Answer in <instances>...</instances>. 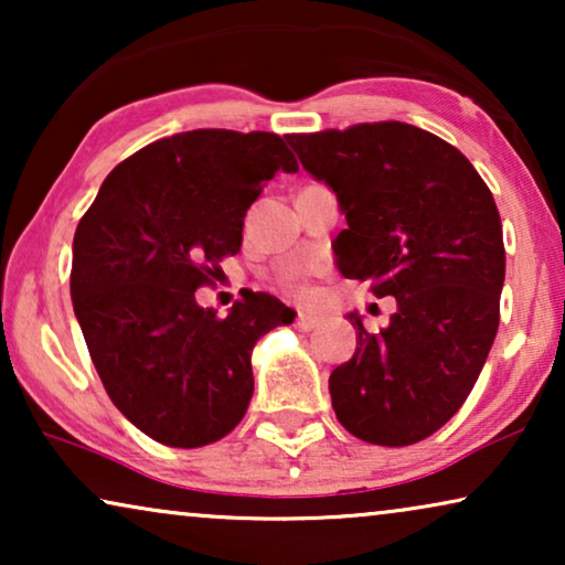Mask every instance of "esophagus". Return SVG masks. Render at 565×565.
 I'll return each mask as SVG.
<instances>
[{
  "label": "esophagus",
  "instance_id": "1",
  "mask_svg": "<svg viewBox=\"0 0 565 565\" xmlns=\"http://www.w3.org/2000/svg\"><path fill=\"white\" fill-rule=\"evenodd\" d=\"M319 323H321L319 316H311V313H303V311H300L298 319H296V327L300 331H313L316 327H319Z\"/></svg>",
  "mask_w": 565,
  "mask_h": 565
}]
</instances>
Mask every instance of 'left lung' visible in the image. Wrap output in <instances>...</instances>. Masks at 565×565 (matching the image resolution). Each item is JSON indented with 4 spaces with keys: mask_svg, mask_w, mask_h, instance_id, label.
Masks as SVG:
<instances>
[{
    "mask_svg": "<svg viewBox=\"0 0 565 565\" xmlns=\"http://www.w3.org/2000/svg\"><path fill=\"white\" fill-rule=\"evenodd\" d=\"M300 164L339 200L337 269L396 298L329 377L350 435L404 447L437 431L478 381L499 329L504 238L491 190L462 153L408 122L288 136Z\"/></svg>",
    "mask_w": 565,
    "mask_h": 565,
    "instance_id": "8db88e82",
    "label": "left lung"
}]
</instances>
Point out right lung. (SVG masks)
I'll list each match as a JSON object with an SVG mask.
<instances>
[{
  "instance_id": "1",
  "label": "right lung",
  "mask_w": 565,
  "mask_h": 565,
  "mask_svg": "<svg viewBox=\"0 0 565 565\" xmlns=\"http://www.w3.org/2000/svg\"><path fill=\"white\" fill-rule=\"evenodd\" d=\"M298 161L275 134L188 130L107 174L74 234L72 300L107 396L143 435L203 447L244 419L252 350L296 311L252 292L226 319L195 300L242 246L262 184Z\"/></svg>"
}]
</instances>
